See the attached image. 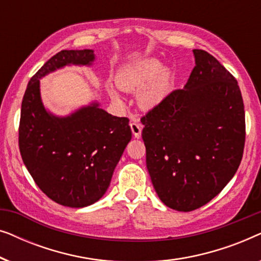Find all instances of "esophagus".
Masks as SVG:
<instances>
[{
    "instance_id": "esophagus-1",
    "label": "esophagus",
    "mask_w": 261,
    "mask_h": 261,
    "mask_svg": "<svg viewBox=\"0 0 261 261\" xmlns=\"http://www.w3.org/2000/svg\"><path fill=\"white\" fill-rule=\"evenodd\" d=\"M130 129H132V133H133L134 138L139 139L141 137V132H142V127L140 123H138L137 121H133V122H130Z\"/></svg>"
}]
</instances>
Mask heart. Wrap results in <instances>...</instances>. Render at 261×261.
<instances>
[{
	"label": "heart",
	"instance_id": "b5f03b06",
	"mask_svg": "<svg viewBox=\"0 0 261 261\" xmlns=\"http://www.w3.org/2000/svg\"><path fill=\"white\" fill-rule=\"evenodd\" d=\"M172 80V70L155 58H145L127 64L117 71L115 76L116 84L124 91L142 89L138 95V102L144 109H153L163 103L170 94ZM108 91L115 101H121V96L113 87H108Z\"/></svg>",
	"mask_w": 261,
	"mask_h": 261
}]
</instances>
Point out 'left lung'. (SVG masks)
I'll list each match as a JSON object with an SVG mask.
<instances>
[{
	"mask_svg": "<svg viewBox=\"0 0 261 261\" xmlns=\"http://www.w3.org/2000/svg\"><path fill=\"white\" fill-rule=\"evenodd\" d=\"M184 89L141 117L146 165L156 195L178 212H192L223 190L245 147V107L238 82L219 60L194 49Z\"/></svg>",
	"mask_w": 261,
	"mask_h": 261,
	"instance_id": "1",
	"label": "left lung"
}]
</instances>
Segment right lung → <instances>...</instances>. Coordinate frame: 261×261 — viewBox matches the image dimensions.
<instances>
[{"label": "right lung", "instance_id": "add662e5", "mask_svg": "<svg viewBox=\"0 0 261 261\" xmlns=\"http://www.w3.org/2000/svg\"><path fill=\"white\" fill-rule=\"evenodd\" d=\"M92 49H63L31 78L24 91L19 127L23 164L35 184L58 204L83 208L109 188L114 170L132 139L129 120L110 115L98 102L67 116L46 110L40 80L66 65H91Z\"/></svg>", "mask_w": 261, "mask_h": 261}]
</instances>
